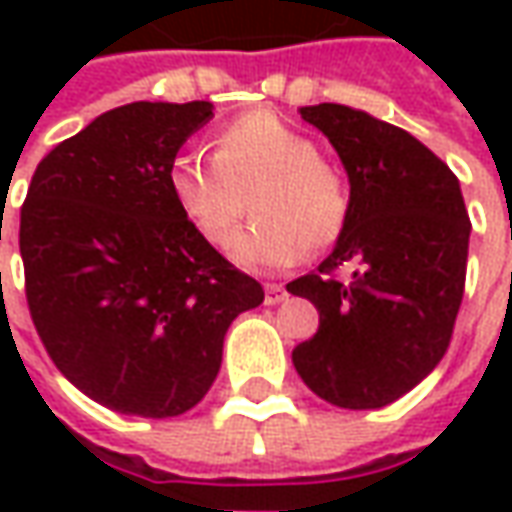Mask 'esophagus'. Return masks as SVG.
<instances>
[{
    "label": "esophagus",
    "mask_w": 512,
    "mask_h": 512,
    "mask_svg": "<svg viewBox=\"0 0 512 512\" xmlns=\"http://www.w3.org/2000/svg\"><path fill=\"white\" fill-rule=\"evenodd\" d=\"M287 290L282 285H265V302L267 305H279V302H285Z\"/></svg>",
    "instance_id": "esophagus-1"
}]
</instances>
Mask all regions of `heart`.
<instances>
[{"mask_svg":"<svg viewBox=\"0 0 512 512\" xmlns=\"http://www.w3.org/2000/svg\"><path fill=\"white\" fill-rule=\"evenodd\" d=\"M168 190L185 222L207 245L222 247L245 213L256 222L230 242V259L247 270H279L342 236L350 190L316 142L270 110H253L216 133L213 159L173 156Z\"/></svg>","mask_w":512,"mask_h":512,"instance_id":"heart-1","label":"heart"}]
</instances>
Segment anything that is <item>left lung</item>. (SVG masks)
<instances>
[{"label":"left lung","mask_w":512,"mask_h":512,"mask_svg":"<svg viewBox=\"0 0 512 512\" xmlns=\"http://www.w3.org/2000/svg\"><path fill=\"white\" fill-rule=\"evenodd\" d=\"M342 159L350 216L316 273L287 290L319 310L293 367L325 402L376 410L442 362L462 305L470 219L453 170L407 130L347 105H307ZM354 267L350 283L332 276Z\"/></svg>","instance_id":"8db88e82"}]
</instances>
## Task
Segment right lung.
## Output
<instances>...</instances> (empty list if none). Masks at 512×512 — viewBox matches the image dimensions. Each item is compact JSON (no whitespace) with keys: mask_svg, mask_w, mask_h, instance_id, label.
Wrapping results in <instances>:
<instances>
[{"mask_svg":"<svg viewBox=\"0 0 512 512\" xmlns=\"http://www.w3.org/2000/svg\"><path fill=\"white\" fill-rule=\"evenodd\" d=\"M210 119V102H130L30 179L19 250L33 325L73 387L125 416L202 402L230 322L265 302L170 199V162Z\"/></svg>","mask_w":512,"mask_h":512,"instance_id":"obj_1","label":"right lung"}]
</instances>
